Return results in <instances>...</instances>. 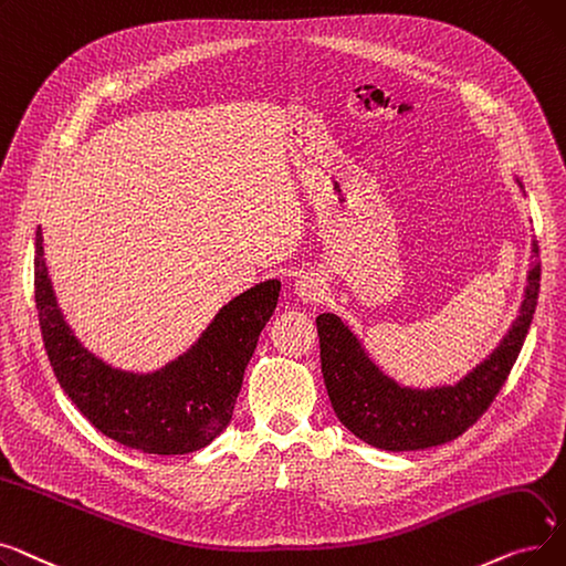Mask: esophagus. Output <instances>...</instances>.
<instances>
[{
	"label": "esophagus",
	"mask_w": 566,
	"mask_h": 566,
	"mask_svg": "<svg viewBox=\"0 0 566 566\" xmlns=\"http://www.w3.org/2000/svg\"><path fill=\"white\" fill-rule=\"evenodd\" d=\"M325 290H327V283L325 279H322L319 274H304L297 285H294V292H297V297L302 302H319L322 297H325Z\"/></svg>",
	"instance_id": "esophagus-1"
}]
</instances>
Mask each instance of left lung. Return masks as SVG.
<instances>
[{
    "mask_svg": "<svg viewBox=\"0 0 566 566\" xmlns=\"http://www.w3.org/2000/svg\"><path fill=\"white\" fill-rule=\"evenodd\" d=\"M532 253L525 300L514 327L486 361L453 387L423 391L396 385L368 359L340 317L317 315L322 375L340 423L366 444L387 451L438 447L463 436L491 408L525 343L542 281L539 247L532 244Z\"/></svg>",
    "mask_w": 566,
    "mask_h": 566,
    "instance_id": "1",
    "label": "left lung"
}]
</instances>
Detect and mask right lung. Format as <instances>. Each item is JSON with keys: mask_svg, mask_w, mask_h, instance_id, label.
<instances>
[{"mask_svg": "<svg viewBox=\"0 0 566 566\" xmlns=\"http://www.w3.org/2000/svg\"><path fill=\"white\" fill-rule=\"evenodd\" d=\"M279 281H264L239 294L213 317L202 338L164 370L122 373L90 355L71 334L52 294L41 228L36 230L34 302L55 378L105 438L143 453L198 451L230 423L244 370L279 304Z\"/></svg>", "mask_w": 566, "mask_h": 566, "instance_id": "1", "label": "right lung"}]
</instances>
